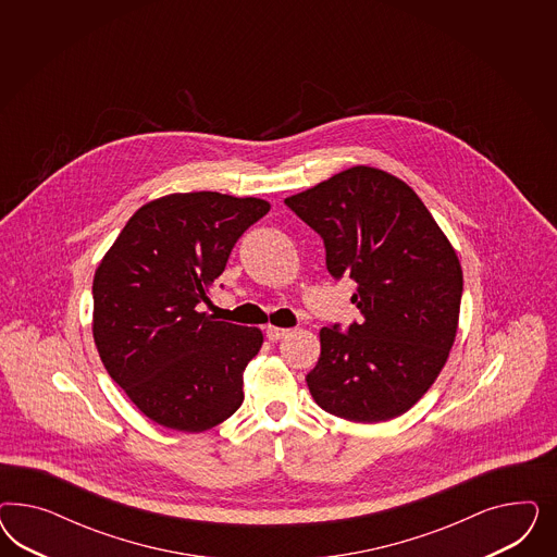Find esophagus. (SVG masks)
I'll list each match as a JSON object with an SVG mask.
<instances>
[{
    "label": "esophagus",
    "mask_w": 557,
    "mask_h": 557,
    "mask_svg": "<svg viewBox=\"0 0 557 557\" xmlns=\"http://www.w3.org/2000/svg\"><path fill=\"white\" fill-rule=\"evenodd\" d=\"M265 335H268V338L270 341H280V338L287 337L289 335V331L287 329H277V326H268L265 329Z\"/></svg>",
    "instance_id": "esophagus-1"
}]
</instances>
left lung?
Masks as SVG:
<instances>
[{
    "instance_id": "1",
    "label": "left lung",
    "mask_w": 557,
    "mask_h": 557,
    "mask_svg": "<svg viewBox=\"0 0 557 557\" xmlns=\"http://www.w3.org/2000/svg\"><path fill=\"white\" fill-rule=\"evenodd\" d=\"M324 240L326 270L357 282L363 321L321 329L306 384L322 410L351 422L405 414L437 380L456 341L463 271L414 194L382 169H345L284 200Z\"/></svg>"
}]
</instances>
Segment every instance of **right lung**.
Returning <instances> with one entry per match:
<instances>
[{
	"label": "right lung",
	"mask_w": 557,
	"mask_h": 557,
	"mask_svg": "<svg viewBox=\"0 0 557 557\" xmlns=\"http://www.w3.org/2000/svg\"><path fill=\"white\" fill-rule=\"evenodd\" d=\"M261 198L169 194L126 222L94 275V341L110 377L152 422L216 426L243 405L263 333L198 312L238 236L270 212Z\"/></svg>",
	"instance_id": "1"
}]
</instances>
